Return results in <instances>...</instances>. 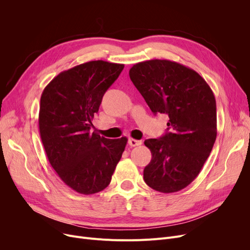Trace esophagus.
<instances>
[{
	"label": "esophagus",
	"mask_w": 250,
	"mask_h": 250,
	"mask_svg": "<svg viewBox=\"0 0 250 250\" xmlns=\"http://www.w3.org/2000/svg\"><path fill=\"white\" fill-rule=\"evenodd\" d=\"M142 141H138V140H135V139H129L128 140V145L130 147H136V146H140L142 145Z\"/></svg>",
	"instance_id": "esophagus-1"
}]
</instances>
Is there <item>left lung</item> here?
<instances>
[{
    "instance_id": "8db88e82",
    "label": "left lung",
    "mask_w": 250,
    "mask_h": 250,
    "mask_svg": "<svg viewBox=\"0 0 250 250\" xmlns=\"http://www.w3.org/2000/svg\"><path fill=\"white\" fill-rule=\"evenodd\" d=\"M128 74L152 112L169 117L165 135L144 143L152 153L144 180L157 191H179L199 175L215 144L213 91L195 71L168 60L138 62Z\"/></svg>"
}]
</instances>
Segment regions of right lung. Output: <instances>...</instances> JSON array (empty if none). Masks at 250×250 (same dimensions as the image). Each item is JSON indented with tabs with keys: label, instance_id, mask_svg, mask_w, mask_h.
<instances>
[{
	"label": "right lung",
	"instance_id": "right-lung-1",
	"mask_svg": "<svg viewBox=\"0 0 250 250\" xmlns=\"http://www.w3.org/2000/svg\"><path fill=\"white\" fill-rule=\"evenodd\" d=\"M125 64L91 61L63 71L44 88L39 133L51 167L75 191L93 194L106 188L127 139L91 133L102 97Z\"/></svg>",
	"mask_w": 250,
	"mask_h": 250
}]
</instances>
